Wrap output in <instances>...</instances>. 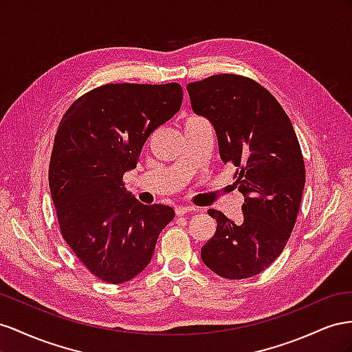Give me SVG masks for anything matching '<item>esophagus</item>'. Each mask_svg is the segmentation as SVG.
I'll return each mask as SVG.
<instances>
[{"label": "esophagus", "mask_w": 352, "mask_h": 352, "mask_svg": "<svg viewBox=\"0 0 352 352\" xmlns=\"http://www.w3.org/2000/svg\"><path fill=\"white\" fill-rule=\"evenodd\" d=\"M193 210H196L195 206H177L175 208V214L178 217H182V215H184L187 212H193Z\"/></svg>", "instance_id": "obj_1"}]
</instances>
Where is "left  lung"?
I'll return each mask as SVG.
<instances>
[{
    "label": "left lung",
    "instance_id": "obj_1",
    "mask_svg": "<svg viewBox=\"0 0 352 352\" xmlns=\"http://www.w3.org/2000/svg\"><path fill=\"white\" fill-rule=\"evenodd\" d=\"M193 112L214 125L219 156L237 168L245 196L242 218L209 209L217 232L200 249L215 274L240 280L259 274L283 252L305 186V165L289 116L254 79L214 75L187 85Z\"/></svg>",
    "mask_w": 352,
    "mask_h": 352
}]
</instances>
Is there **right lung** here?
Instances as JSON below:
<instances>
[{
  "mask_svg": "<svg viewBox=\"0 0 352 352\" xmlns=\"http://www.w3.org/2000/svg\"><path fill=\"white\" fill-rule=\"evenodd\" d=\"M183 103L177 82L106 84L72 103L62 118L48 183L60 232L91 274L120 285L148 265L156 240L175 212L143 205L122 178L146 140Z\"/></svg>",
  "mask_w": 352,
  "mask_h": 352,
  "instance_id": "obj_1",
  "label": "right lung"
}]
</instances>
